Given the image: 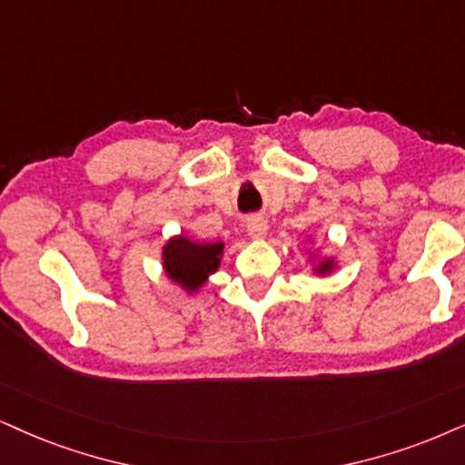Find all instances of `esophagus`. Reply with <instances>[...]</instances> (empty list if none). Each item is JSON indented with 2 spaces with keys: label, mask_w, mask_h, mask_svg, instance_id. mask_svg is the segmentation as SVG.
Listing matches in <instances>:
<instances>
[{
  "label": "esophagus",
  "mask_w": 465,
  "mask_h": 465,
  "mask_svg": "<svg viewBox=\"0 0 465 465\" xmlns=\"http://www.w3.org/2000/svg\"><path fill=\"white\" fill-rule=\"evenodd\" d=\"M244 227H246V233H249L252 240L266 238L268 233V223L263 221L262 216H249V219L244 221Z\"/></svg>",
  "instance_id": "esophagus-1"
}]
</instances>
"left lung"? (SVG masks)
Instances as JSON below:
<instances>
[{
	"instance_id": "8db88e82",
	"label": "left lung",
	"mask_w": 465,
	"mask_h": 465,
	"mask_svg": "<svg viewBox=\"0 0 465 465\" xmlns=\"http://www.w3.org/2000/svg\"><path fill=\"white\" fill-rule=\"evenodd\" d=\"M311 242V238H307ZM309 262H311V272L315 276H331L334 270L339 268L337 257L332 255H320L317 251H309Z\"/></svg>"
}]
</instances>
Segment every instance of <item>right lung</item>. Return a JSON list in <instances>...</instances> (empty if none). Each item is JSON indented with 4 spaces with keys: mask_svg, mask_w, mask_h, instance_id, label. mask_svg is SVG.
Wrapping results in <instances>:
<instances>
[{
    "mask_svg": "<svg viewBox=\"0 0 465 465\" xmlns=\"http://www.w3.org/2000/svg\"><path fill=\"white\" fill-rule=\"evenodd\" d=\"M225 242H195L186 233H175L163 244L161 262L167 279L186 296H195L221 266Z\"/></svg>",
    "mask_w": 465,
    "mask_h": 465,
    "instance_id": "right-lung-1",
    "label": "right lung"
}]
</instances>
